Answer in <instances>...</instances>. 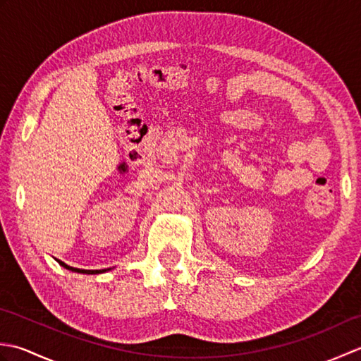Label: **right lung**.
<instances>
[{
	"instance_id": "right-lung-1",
	"label": "right lung",
	"mask_w": 361,
	"mask_h": 361,
	"mask_svg": "<svg viewBox=\"0 0 361 361\" xmlns=\"http://www.w3.org/2000/svg\"><path fill=\"white\" fill-rule=\"evenodd\" d=\"M59 264L62 265V267H65L66 270H71V271H78V273H87V274H96V273H104V271H106V270H80V268H73V267H70V265H66L65 262H62V260H59Z\"/></svg>"
}]
</instances>
